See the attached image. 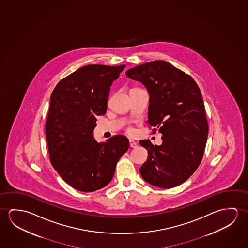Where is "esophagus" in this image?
<instances>
[{
    "label": "esophagus",
    "mask_w": 248,
    "mask_h": 248,
    "mask_svg": "<svg viewBox=\"0 0 248 248\" xmlns=\"http://www.w3.org/2000/svg\"><path fill=\"white\" fill-rule=\"evenodd\" d=\"M129 145L130 147L134 148V147H136V146H137V143H136V142H134L133 140H129Z\"/></svg>",
    "instance_id": "34e87169"
}]
</instances>
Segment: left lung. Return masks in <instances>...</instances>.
<instances>
[{
	"instance_id": "left-lung-1",
	"label": "left lung",
	"mask_w": 248,
	"mask_h": 248,
	"mask_svg": "<svg viewBox=\"0 0 248 248\" xmlns=\"http://www.w3.org/2000/svg\"><path fill=\"white\" fill-rule=\"evenodd\" d=\"M126 75L146 87L147 122L162 134L160 146H154L149 140L140 141L148 152L140 169L143 179L163 189L181 185L200 165L208 138L199 87L190 76L163 60L131 68Z\"/></svg>"
}]
</instances>
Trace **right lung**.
Instances as JSON below:
<instances>
[{
    "mask_svg": "<svg viewBox=\"0 0 248 248\" xmlns=\"http://www.w3.org/2000/svg\"><path fill=\"white\" fill-rule=\"evenodd\" d=\"M124 68L88 64L62 79L51 93L46 124L51 165L79 191L93 192L108 185L129 148L123 135L98 143L93 134L95 117L106 114L111 85Z\"/></svg>",
    "mask_w": 248,
    "mask_h": 248,
    "instance_id": "obj_1",
    "label": "right lung"
}]
</instances>
